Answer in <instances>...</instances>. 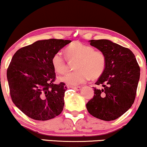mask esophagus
I'll return each mask as SVG.
<instances>
[{"instance_id": "34e87169", "label": "esophagus", "mask_w": 147, "mask_h": 147, "mask_svg": "<svg viewBox=\"0 0 147 147\" xmlns=\"http://www.w3.org/2000/svg\"><path fill=\"white\" fill-rule=\"evenodd\" d=\"M69 88H72V89H74V90H80V86H68Z\"/></svg>"}]
</instances>
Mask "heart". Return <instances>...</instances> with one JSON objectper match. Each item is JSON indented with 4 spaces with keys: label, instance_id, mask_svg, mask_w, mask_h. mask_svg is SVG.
Masks as SVG:
<instances>
[{
    "label": "heart",
    "instance_id": "1",
    "mask_svg": "<svg viewBox=\"0 0 147 147\" xmlns=\"http://www.w3.org/2000/svg\"><path fill=\"white\" fill-rule=\"evenodd\" d=\"M66 57L69 61H76L74 68L76 71L59 78L61 82L69 86L82 84L90 78H99L104 72L106 58L100 50H95L92 46L80 41H74L65 49ZM51 62L54 69L59 74L64 73L67 62L61 52L52 56Z\"/></svg>",
    "mask_w": 147,
    "mask_h": 147
}]
</instances>
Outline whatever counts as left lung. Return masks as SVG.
Instances as JSON below:
<instances>
[{
	"label": "left lung",
	"mask_w": 147,
	"mask_h": 147,
	"mask_svg": "<svg viewBox=\"0 0 147 147\" xmlns=\"http://www.w3.org/2000/svg\"><path fill=\"white\" fill-rule=\"evenodd\" d=\"M90 44L105 54L106 66L95 82L101 88L93 87L94 96L86 104V108L101 120H115L134 102L140 67L129 49L107 39L90 40Z\"/></svg>",
	"instance_id": "8db88e82"
}]
</instances>
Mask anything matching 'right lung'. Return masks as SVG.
<instances>
[{
  "label": "right lung",
  "instance_id": "right-lung-1",
  "mask_svg": "<svg viewBox=\"0 0 147 147\" xmlns=\"http://www.w3.org/2000/svg\"><path fill=\"white\" fill-rule=\"evenodd\" d=\"M70 40H39L18 50L7 71L12 101L28 117L48 121L59 115L64 106L67 87L54 84L52 56Z\"/></svg>",
  "mask_w": 147,
  "mask_h": 147
}]
</instances>
